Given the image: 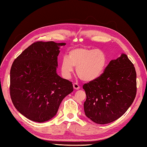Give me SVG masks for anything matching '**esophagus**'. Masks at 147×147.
<instances>
[{
  "label": "esophagus",
  "mask_w": 147,
  "mask_h": 147,
  "mask_svg": "<svg viewBox=\"0 0 147 147\" xmlns=\"http://www.w3.org/2000/svg\"><path fill=\"white\" fill-rule=\"evenodd\" d=\"M73 88L75 90H78V89H80V86H79V85L78 83H73Z\"/></svg>",
  "instance_id": "obj_1"
}]
</instances>
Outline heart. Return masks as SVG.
Returning <instances> with one entry per match:
<instances>
[{"instance_id":"heart-1","label":"heart","mask_w":147,"mask_h":147,"mask_svg":"<svg viewBox=\"0 0 147 147\" xmlns=\"http://www.w3.org/2000/svg\"><path fill=\"white\" fill-rule=\"evenodd\" d=\"M107 62V55L102 50L76 47L71 49L68 52L67 57L62 59L61 69L64 77L69 78L74 67L81 80L92 82L101 76Z\"/></svg>"}]
</instances>
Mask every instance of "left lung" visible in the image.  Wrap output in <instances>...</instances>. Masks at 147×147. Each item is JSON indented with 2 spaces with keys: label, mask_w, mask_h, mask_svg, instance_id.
Returning a JSON list of instances; mask_svg holds the SVG:
<instances>
[{
  "label": "left lung",
  "mask_w": 147,
  "mask_h": 147,
  "mask_svg": "<svg viewBox=\"0 0 147 147\" xmlns=\"http://www.w3.org/2000/svg\"><path fill=\"white\" fill-rule=\"evenodd\" d=\"M86 116L94 123L105 124L121 117L136 94V73L127 55L110 61L101 76L83 85Z\"/></svg>",
  "instance_id": "8db88e82"
}]
</instances>
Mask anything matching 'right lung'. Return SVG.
I'll list each match as a JSON object with an SVG mask.
<instances>
[{
    "label": "right lung",
    "mask_w": 147,
    "mask_h": 147,
    "mask_svg": "<svg viewBox=\"0 0 147 147\" xmlns=\"http://www.w3.org/2000/svg\"><path fill=\"white\" fill-rule=\"evenodd\" d=\"M65 43L36 42L15 59L10 71V95L18 112L28 119L51 120L73 84L57 73V56Z\"/></svg>",
    "instance_id": "1"
}]
</instances>
